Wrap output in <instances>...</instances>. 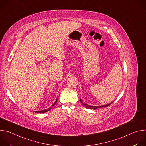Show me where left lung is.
<instances>
[{
    "label": "left lung",
    "mask_w": 146,
    "mask_h": 146,
    "mask_svg": "<svg viewBox=\"0 0 146 146\" xmlns=\"http://www.w3.org/2000/svg\"><path fill=\"white\" fill-rule=\"evenodd\" d=\"M80 102H81V103L82 104V105H84L86 108L90 109H93V110H96V109L99 108H103V107H108V106H110V105H111V103H110L108 104V105H102V106H93L88 105H87V104H86V103H83V102L81 100V99H80Z\"/></svg>",
    "instance_id": "obj_1"
}]
</instances>
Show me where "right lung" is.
Returning <instances> with one entry per match:
<instances>
[{
  "label": "right lung",
  "mask_w": 146,
  "mask_h": 146,
  "mask_svg": "<svg viewBox=\"0 0 146 146\" xmlns=\"http://www.w3.org/2000/svg\"><path fill=\"white\" fill-rule=\"evenodd\" d=\"M56 102H57V99H56L55 102H54V104H53V105H52V106H54V105H55V104H56ZM51 108H48V109H47V110H41V111H36L35 113H46V112H47V111H48L49 110H50Z\"/></svg>",
  "instance_id": "right-lung-1"
}]
</instances>
